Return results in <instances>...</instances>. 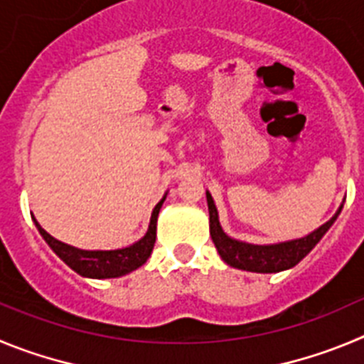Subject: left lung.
<instances>
[{
    "label": "left lung",
    "mask_w": 364,
    "mask_h": 364,
    "mask_svg": "<svg viewBox=\"0 0 364 364\" xmlns=\"http://www.w3.org/2000/svg\"><path fill=\"white\" fill-rule=\"evenodd\" d=\"M206 201H208V214H210L212 241H214L223 261L234 268L259 272V274H272V272H281L296 267L304 255L319 243V239L328 232V228L332 227L339 212H341V208H339L330 221H326L312 234L304 235L301 239H294V241L279 245H250L228 237L219 225L214 199L208 192H206Z\"/></svg>",
    "instance_id": "1"
}]
</instances>
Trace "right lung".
<instances>
[{
  "instance_id": "1",
  "label": "right lung",
  "mask_w": 364,
  "mask_h": 364,
  "mask_svg": "<svg viewBox=\"0 0 364 364\" xmlns=\"http://www.w3.org/2000/svg\"><path fill=\"white\" fill-rule=\"evenodd\" d=\"M163 201H165V198L154 208L149 232L145 234V237H141L137 243L130 245V247L119 248V250H80V248L65 245L52 237L50 234H47L43 228L39 227V223L36 219L34 223L39 234L43 235V239L48 243V247L60 255L72 270L85 277L109 279V277L125 276L129 272L145 264V261L149 259L154 243H156V223H158V214Z\"/></svg>"
}]
</instances>
